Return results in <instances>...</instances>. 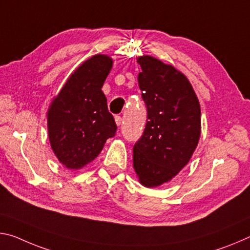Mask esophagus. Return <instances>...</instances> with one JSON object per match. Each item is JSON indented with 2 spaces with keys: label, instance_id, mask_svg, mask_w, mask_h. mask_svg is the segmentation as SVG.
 Instances as JSON below:
<instances>
[{
  "label": "esophagus",
  "instance_id": "1",
  "mask_svg": "<svg viewBox=\"0 0 250 250\" xmlns=\"http://www.w3.org/2000/svg\"><path fill=\"white\" fill-rule=\"evenodd\" d=\"M122 117L120 116V115H116L115 116V122H116V124H117V126H121L122 125Z\"/></svg>",
  "mask_w": 250,
  "mask_h": 250
}]
</instances>
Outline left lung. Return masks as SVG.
Here are the masks:
<instances>
[{
    "label": "left lung",
    "mask_w": 250,
    "mask_h": 250,
    "mask_svg": "<svg viewBox=\"0 0 250 250\" xmlns=\"http://www.w3.org/2000/svg\"><path fill=\"white\" fill-rule=\"evenodd\" d=\"M137 62L147 122L134 145L133 164L142 185L157 187L189 162L200 136V106L189 81L171 65L152 56Z\"/></svg>",
    "instance_id": "8db88e82"
}]
</instances>
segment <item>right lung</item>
<instances>
[{
  "label": "right lung",
  "mask_w": 250,
  "mask_h": 250,
  "mask_svg": "<svg viewBox=\"0 0 250 250\" xmlns=\"http://www.w3.org/2000/svg\"><path fill=\"white\" fill-rule=\"evenodd\" d=\"M107 55H94L69 76L47 113L53 152L69 169H80L103 149L116 134L102 87L112 68Z\"/></svg>",
  "instance_id": "1"
}]
</instances>
